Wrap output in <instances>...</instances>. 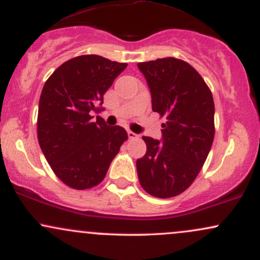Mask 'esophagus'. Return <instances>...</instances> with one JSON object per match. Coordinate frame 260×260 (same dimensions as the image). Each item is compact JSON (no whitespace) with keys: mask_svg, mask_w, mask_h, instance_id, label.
<instances>
[{"mask_svg":"<svg viewBox=\"0 0 260 260\" xmlns=\"http://www.w3.org/2000/svg\"><path fill=\"white\" fill-rule=\"evenodd\" d=\"M127 134H128V138H129V139H137L139 137V136H137V134L134 132H132V131H128Z\"/></svg>","mask_w":260,"mask_h":260,"instance_id":"1","label":"esophagus"}]
</instances>
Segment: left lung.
Listing matches in <instances>:
<instances>
[{
  "label": "left lung",
  "mask_w": 260,
  "mask_h": 260,
  "mask_svg": "<svg viewBox=\"0 0 260 260\" xmlns=\"http://www.w3.org/2000/svg\"><path fill=\"white\" fill-rule=\"evenodd\" d=\"M151 92L153 111L161 124L162 143L143 137L147 153L137 160L140 186L156 198H171L187 189L204 165L215 134L213 94L186 61L157 58L139 62Z\"/></svg>",
  "instance_id": "8db88e82"
}]
</instances>
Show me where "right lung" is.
Masks as SVG:
<instances>
[{"label": "right lung", "instance_id": "obj_1", "mask_svg": "<svg viewBox=\"0 0 260 260\" xmlns=\"http://www.w3.org/2000/svg\"><path fill=\"white\" fill-rule=\"evenodd\" d=\"M127 63L83 55L62 63L45 82L39 101L38 140L52 171L66 186L89 189L105 178L113 157L128 139L120 126H106L104 94Z\"/></svg>", "mask_w": 260, "mask_h": 260}]
</instances>
